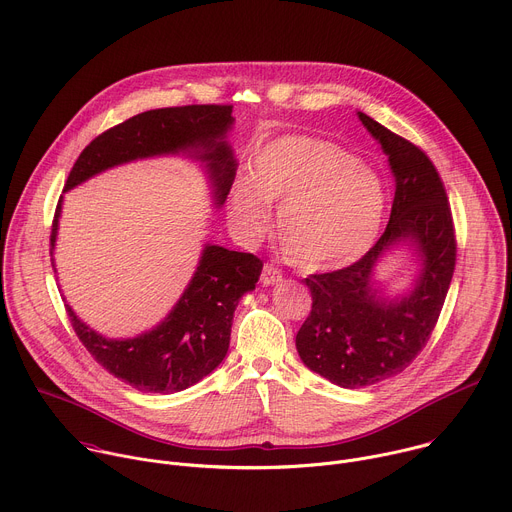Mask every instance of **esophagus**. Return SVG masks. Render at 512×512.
I'll use <instances>...</instances> for the list:
<instances>
[{
    "instance_id": "1",
    "label": "esophagus",
    "mask_w": 512,
    "mask_h": 512,
    "mask_svg": "<svg viewBox=\"0 0 512 512\" xmlns=\"http://www.w3.org/2000/svg\"><path fill=\"white\" fill-rule=\"evenodd\" d=\"M281 281V271L273 265V263H265L263 271H261V283L263 285H273Z\"/></svg>"
}]
</instances>
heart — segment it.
Masks as SVG:
<instances>
[{
  "label": "heart",
  "mask_w": 512,
  "mask_h": 512,
  "mask_svg": "<svg viewBox=\"0 0 512 512\" xmlns=\"http://www.w3.org/2000/svg\"><path fill=\"white\" fill-rule=\"evenodd\" d=\"M277 208V239L289 263L332 269L373 245L385 210L381 180L338 145L285 135L269 141L229 192V216L243 239H257Z\"/></svg>",
  "instance_id": "heart-1"
}]
</instances>
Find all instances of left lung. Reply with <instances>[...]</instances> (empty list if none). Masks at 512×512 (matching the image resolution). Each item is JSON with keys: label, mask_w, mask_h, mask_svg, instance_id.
Instances as JSON below:
<instances>
[{"label": "left lung", "mask_w": 512, "mask_h": 512, "mask_svg": "<svg viewBox=\"0 0 512 512\" xmlns=\"http://www.w3.org/2000/svg\"><path fill=\"white\" fill-rule=\"evenodd\" d=\"M358 119L389 156L395 176L391 218L358 261L304 279L312 310L296 336L306 367L344 389L375 385L409 367L440 318L456 267L452 208L433 162L415 143L362 111ZM399 240L416 245L422 273L409 297L385 301L372 287V267Z\"/></svg>", "instance_id": "left-lung-1"}]
</instances>
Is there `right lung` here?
<instances>
[{
	"instance_id": "1",
	"label": "right lung",
	"mask_w": 512,
	"mask_h": 512,
	"mask_svg": "<svg viewBox=\"0 0 512 512\" xmlns=\"http://www.w3.org/2000/svg\"><path fill=\"white\" fill-rule=\"evenodd\" d=\"M231 105H184L139 113L97 135L72 166L64 190L91 176L139 158L192 152L206 162L216 204L233 186L237 162L225 135L233 125ZM60 202L50 247L54 249ZM50 249V253H52ZM263 261L253 253L206 245L180 302L154 330L137 338L111 340L66 306L79 340L113 377L148 393H176L192 387L223 362L231 342L233 314L243 294L255 289Z\"/></svg>"
}]
</instances>
